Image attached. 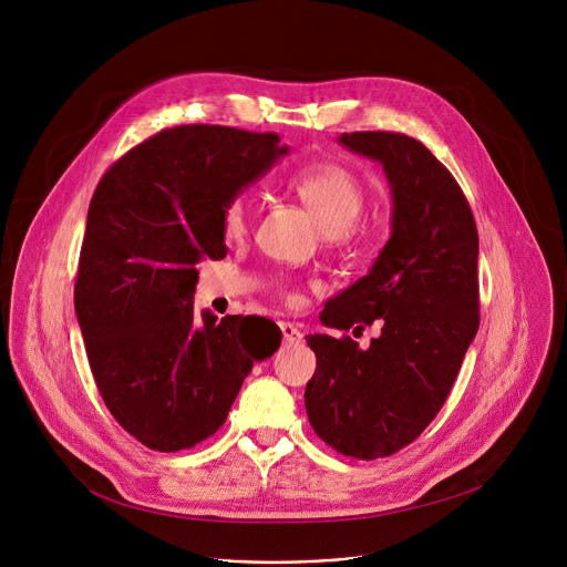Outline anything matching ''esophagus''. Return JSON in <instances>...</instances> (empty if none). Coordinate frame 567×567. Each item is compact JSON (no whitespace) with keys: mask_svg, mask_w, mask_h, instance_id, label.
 Masks as SVG:
<instances>
[{"mask_svg":"<svg viewBox=\"0 0 567 567\" xmlns=\"http://www.w3.org/2000/svg\"><path fill=\"white\" fill-rule=\"evenodd\" d=\"M278 328H280V332H282V341H285L287 346H298V343L302 341V332H300L296 326H291V322L280 320Z\"/></svg>","mask_w":567,"mask_h":567,"instance_id":"esophagus-1","label":"esophagus"}]
</instances>
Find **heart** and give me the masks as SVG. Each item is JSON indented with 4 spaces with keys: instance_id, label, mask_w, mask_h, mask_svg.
Instances as JSON below:
<instances>
[{
    "instance_id": "heart-1",
    "label": "heart",
    "mask_w": 567,
    "mask_h": 567,
    "mask_svg": "<svg viewBox=\"0 0 567 567\" xmlns=\"http://www.w3.org/2000/svg\"><path fill=\"white\" fill-rule=\"evenodd\" d=\"M293 195L313 213L330 237L343 239L354 233L357 219L365 208V186L359 175L337 161L298 168L289 177ZM254 217L249 190H233L221 202V230L226 237L245 235Z\"/></svg>"
}]
</instances>
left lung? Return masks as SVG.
<instances>
[{
  "label": "left lung",
  "mask_w": 567,
  "mask_h": 567,
  "mask_svg": "<svg viewBox=\"0 0 567 567\" xmlns=\"http://www.w3.org/2000/svg\"><path fill=\"white\" fill-rule=\"evenodd\" d=\"M346 147L379 161L392 193V235L368 276L326 302L322 326L381 337L309 334L316 372L305 388L313 433L334 451L377 460L435 420L480 326L477 228L455 177L406 134L352 132Z\"/></svg>",
  "instance_id": "8db88e82"
}]
</instances>
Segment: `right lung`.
<instances>
[{
	"label": "right lung",
	"mask_w": 567,
	"mask_h": 567,
	"mask_svg": "<svg viewBox=\"0 0 567 567\" xmlns=\"http://www.w3.org/2000/svg\"><path fill=\"white\" fill-rule=\"evenodd\" d=\"M287 152L274 132L168 127L125 152L94 190L75 313L105 406L152 451L217 433L254 363L280 346L278 328L271 341L249 337L254 316L217 320L193 293L197 265L226 256L224 197Z\"/></svg>",
	"instance_id": "add662e5"
}]
</instances>
